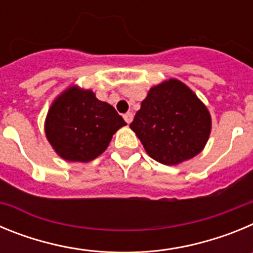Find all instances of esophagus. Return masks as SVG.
I'll return each instance as SVG.
<instances>
[{"instance_id": "1", "label": "esophagus", "mask_w": 253, "mask_h": 253, "mask_svg": "<svg viewBox=\"0 0 253 253\" xmlns=\"http://www.w3.org/2000/svg\"><path fill=\"white\" fill-rule=\"evenodd\" d=\"M124 120L126 123H128V124H130L131 123V120H133V113H126V114H124Z\"/></svg>"}]
</instances>
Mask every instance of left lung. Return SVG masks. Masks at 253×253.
<instances>
[{"instance_id": "obj_1", "label": "left lung", "mask_w": 253, "mask_h": 253, "mask_svg": "<svg viewBox=\"0 0 253 253\" xmlns=\"http://www.w3.org/2000/svg\"><path fill=\"white\" fill-rule=\"evenodd\" d=\"M130 128L153 160L177 165L203 151L211 119L189 87L169 80L149 90Z\"/></svg>"}]
</instances>
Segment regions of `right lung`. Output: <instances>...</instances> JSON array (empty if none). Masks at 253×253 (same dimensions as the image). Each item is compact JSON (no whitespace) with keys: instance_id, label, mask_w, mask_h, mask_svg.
I'll use <instances>...</instances> for the list:
<instances>
[{"instance_id":"obj_1","label":"right lung","mask_w":253,"mask_h":253,"mask_svg":"<svg viewBox=\"0 0 253 253\" xmlns=\"http://www.w3.org/2000/svg\"><path fill=\"white\" fill-rule=\"evenodd\" d=\"M126 125L111 105L90 90L71 87L53 102L45 120V134L60 157L88 162L107 148L113 134Z\"/></svg>"}]
</instances>
